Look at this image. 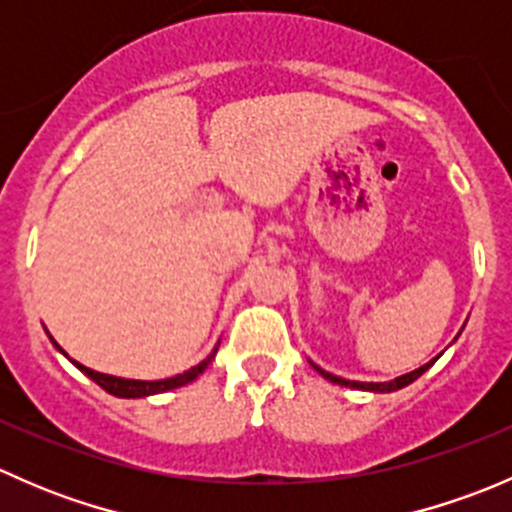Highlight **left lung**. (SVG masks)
<instances>
[{
	"mask_svg": "<svg viewBox=\"0 0 512 512\" xmlns=\"http://www.w3.org/2000/svg\"><path fill=\"white\" fill-rule=\"evenodd\" d=\"M433 361H436V359H433ZM433 361H428V364L418 366V369H416V371H411V374L399 376V379H394V381H384V384H364V381H349V379H342V376L329 374V371L319 369V366H314V369H317L319 374L324 376V379H329V381H332V384H339V386H352V389H364V391H396V389H404V386H409L411 381H416L418 376H421L423 371H426L428 366L433 364Z\"/></svg>",
	"mask_w": 512,
	"mask_h": 512,
	"instance_id": "8db88e82",
	"label": "left lung"
}]
</instances>
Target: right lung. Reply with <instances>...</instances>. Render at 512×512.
Returning a JSON list of instances; mask_svg holds the SVG:
<instances>
[{
  "mask_svg": "<svg viewBox=\"0 0 512 512\" xmlns=\"http://www.w3.org/2000/svg\"><path fill=\"white\" fill-rule=\"evenodd\" d=\"M218 352V349H215ZM215 352L208 356L205 361H200L198 366H193V369L183 371V374L178 376H170V379H160V381H136V379H118V376H108V374H98V371L89 369V366H81V364H74L79 366L81 371H84L89 379H94L98 386H101L103 391H108V394L113 396H121V399H141V396H151V394H163V391H170V389H178V386H185L190 384V381L198 379L200 374H203L205 369H208V364L213 361Z\"/></svg>",
  "mask_w": 512,
  "mask_h": 512,
  "instance_id": "add662e5",
  "label": "right lung"
}]
</instances>
